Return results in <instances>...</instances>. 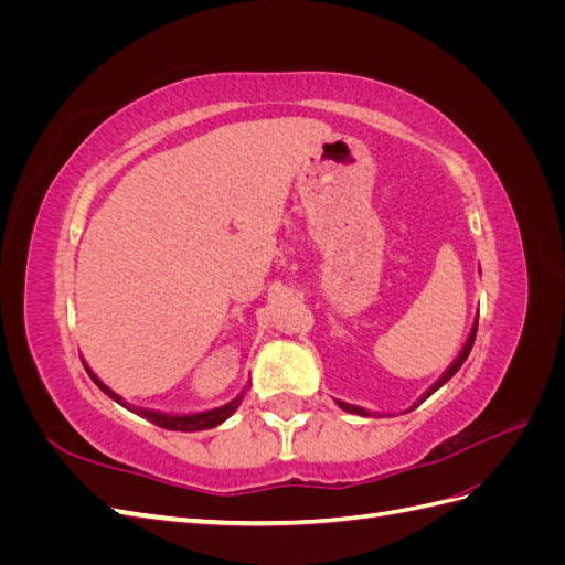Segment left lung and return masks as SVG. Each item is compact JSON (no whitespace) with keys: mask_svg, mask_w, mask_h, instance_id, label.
I'll return each mask as SVG.
<instances>
[{"mask_svg":"<svg viewBox=\"0 0 565 565\" xmlns=\"http://www.w3.org/2000/svg\"><path fill=\"white\" fill-rule=\"evenodd\" d=\"M476 330H478V320L473 322V330H471V334H469V339H467V344H465V349H461V353L457 355V361H455V363H452V365L448 367V372H446V374H443V377H440V380H438V382H436V384H434V386H431L429 391H426V393H424V398H422L419 403H424L426 398H429L434 391H438V388H440L443 384H446V382H448V380L452 377V374H455V372H457V370H459L461 365H465V361H467V358H469V353H471V347H473V339H476ZM337 403H339V407H341V409H347V413H355V415H363V417H367V415H370V413H367V409H363V407H355V405H349V403H341V401H337ZM419 403H417V405H419ZM417 405H415V407H417Z\"/></svg>","mask_w":565,"mask_h":565,"instance_id":"8db88e82","label":"left lung"}]
</instances>
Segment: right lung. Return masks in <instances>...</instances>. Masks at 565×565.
Instances as JSON below:
<instances>
[{
  "label": "right lung",
  "instance_id": "1",
  "mask_svg": "<svg viewBox=\"0 0 565 565\" xmlns=\"http://www.w3.org/2000/svg\"><path fill=\"white\" fill-rule=\"evenodd\" d=\"M84 367H87V365H84ZM87 372H89V377L94 380V384H96L100 391H104V393H108V396H110L113 401H117L119 405H125L127 409H131V413L146 417L148 422L160 426V429H169V431H202V429H214V426H218L221 422L228 419V417L235 413V409H237V405H241V401H243V396H237L235 401H231V403H226V405H221V407H216V409H207V413H198V415H162V413H152V409L129 407L122 398L117 396L115 391H110L104 382H100L89 367H87Z\"/></svg>",
  "mask_w": 565,
  "mask_h": 565
}]
</instances>
